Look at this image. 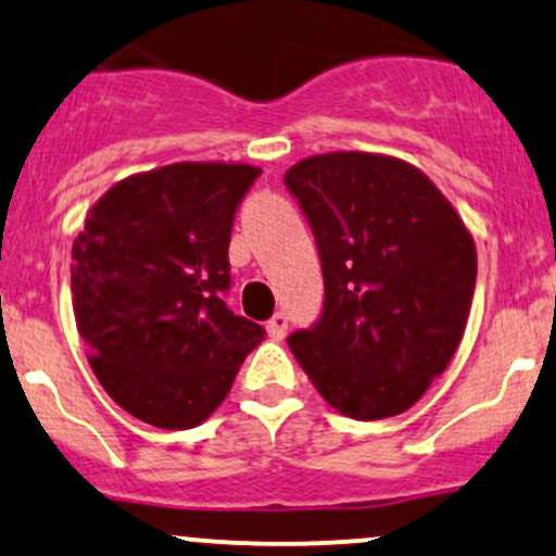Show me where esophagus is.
Returning <instances> with one entry per match:
<instances>
[{
	"label": "esophagus",
	"mask_w": 556,
	"mask_h": 556,
	"mask_svg": "<svg viewBox=\"0 0 556 556\" xmlns=\"http://www.w3.org/2000/svg\"><path fill=\"white\" fill-rule=\"evenodd\" d=\"M266 329H269L271 340H282L287 334V316L285 314H274L269 318V324H266Z\"/></svg>",
	"instance_id": "obj_1"
}]
</instances>
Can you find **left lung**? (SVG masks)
Masks as SVG:
<instances>
[{"label": "left lung", "mask_w": 556, "mask_h": 556, "mask_svg": "<svg viewBox=\"0 0 556 556\" xmlns=\"http://www.w3.org/2000/svg\"><path fill=\"white\" fill-rule=\"evenodd\" d=\"M316 235L324 311L290 334L292 355L342 416L405 413L444 374L476 287V242L413 164L331 151L285 172Z\"/></svg>", "instance_id": "left-lung-1"}]
</instances>
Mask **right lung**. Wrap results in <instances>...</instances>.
Listing matches in <instances>:
<instances>
[{"mask_svg":"<svg viewBox=\"0 0 556 556\" xmlns=\"http://www.w3.org/2000/svg\"><path fill=\"white\" fill-rule=\"evenodd\" d=\"M258 175L240 162L138 172L93 203L73 242V311L88 363L143 424H203L264 340L222 300L235 212Z\"/></svg>","mask_w":556,"mask_h":556,"instance_id":"right-lung-1","label":"right lung"}]
</instances>
